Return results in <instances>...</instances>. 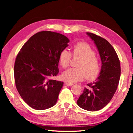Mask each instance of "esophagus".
<instances>
[{
  "label": "esophagus",
  "instance_id": "34e87169",
  "mask_svg": "<svg viewBox=\"0 0 133 133\" xmlns=\"http://www.w3.org/2000/svg\"><path fill=\"white\" fill-rule=\"evenodd\" d=\"M65 84H66L67 86H72V85H74L72 83L68 82H65Z\"/></svg>",
  "mask_w": 133,
  "mask_h": 133
}]
</instances>
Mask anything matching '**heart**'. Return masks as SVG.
I'll return each instance as SVG.
<instances>
[{
	"mask_svg": "<svg viewBox=\"0 0 133 133\" xmlns=\"http://www.w3.org/2000/svg\"><path fill=\"white\" fill-rule=\"evenodd\" d=\"M72 54L74 56H79L82 60L77 65L79 68H70L63 72L62 77L64 81L74 83L83 79L85 76L89 79L97 77L101 68L100 61L90 45L86 43H77L73 46ZM71 57V53L66 49L61 52L59 61L63 68L70 65Z\"/></svg>",
	"mask_w": 133,
	"mask_h": 133,
	"instance_id": "obj_1",
	"label": "heart"
}]
</instances>
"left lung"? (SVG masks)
Listing matches in <instances>:
<instances>
[{"mask_svg": "<svg viewBox=\"0 0 133 133\" xmlns=\"http://www.w3.org/2000/svg\"><path fill=\"white\" fill-rule=\"evenodd\" d=\"M94 42L101 57L99 75L93 82L88 83L77 101L78 106L89 111H96L105 107L113 97L121 77V64L117 53L106 39L87 32Z\"/></svg>", "mask_w": 133, "mask_h": 133, "instance_id": "left-lung-1", "label": "left lung"}]
</instances>
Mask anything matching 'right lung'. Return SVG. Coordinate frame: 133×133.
I'll return each instance as SVG.
<instances>
[{"label":"right lung","instance_id":"1","mask_svg":"<svg viewBox=\"0 0 133 133\" xmlns=\"http://www.w3.org/2000/svg\"><path fill=\"white\" fill-rule=\"evenodd\" d=\"M70 40L57 32L44 31L31 37L16 57V88L23 101L37 110L56 105L63 82L51 79L59 73V55Z\"/></svg>","mask_w":133,"mask_h":133}]
</instances>
